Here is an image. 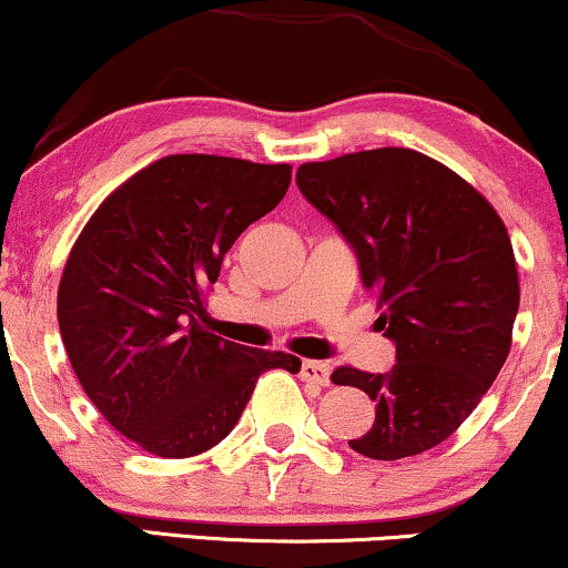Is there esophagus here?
I'll return each mask as SVG.
<instances>
[{
	"mask_svg": "<svg viewBox=\"0 0 568 568\" xmlns=\"http://www.w3.org/2000/svg\"><path fill=\"white\" fill-rule=\"evenodd\" d=\"M300 377H303L305 383L326 385V383H329V364L311 362V358H305V362L300 364Z\"/></svg>",
	"mask_w": 568,
	"mask_h": 568,
	"instance_id": "esophagus-1",
	"label": "esophagus"
}]
</instances>
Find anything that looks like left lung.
Listing matches in <instances>:
<instances>
[{"label": "left lung", "mask_w": 568, "mask_h": 568, "mask_svg": "<svg viewBox=\"0 0 568 568\" xmlns=\"http://www.w3.org/2000/svg\"><path fill=\"white\" fill-rule=\"evenodd\" d=\"M297 185L348 239L396 343L388 375L332 372L377 406L351 449L423 455L470 417L510 353L521 286L508 229L468 180L412 149L300 164Z\"/></svg>", "instance_id": "left-lung-1"}]
</instances>
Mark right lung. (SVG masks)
I'll return each instance as SVG.
<instances>
[{"mask_svg":"<svg viewBox=\"0 0 568 568\" xmlns=\"http://www.w3.org/2000/svg\"><path fill=\"white\" fill-rule=\"evenodd\" d=\"M290 183V164L172 153L113 189L73 242L60 337L105 423L149 455H202L233 430L263 372H300L292 353L199 324L225 252Z\"/></svg>","mask_w":568,"mask_h":568,"instance_id":"right-lung-1","label":"right lung"}]
</instances>
